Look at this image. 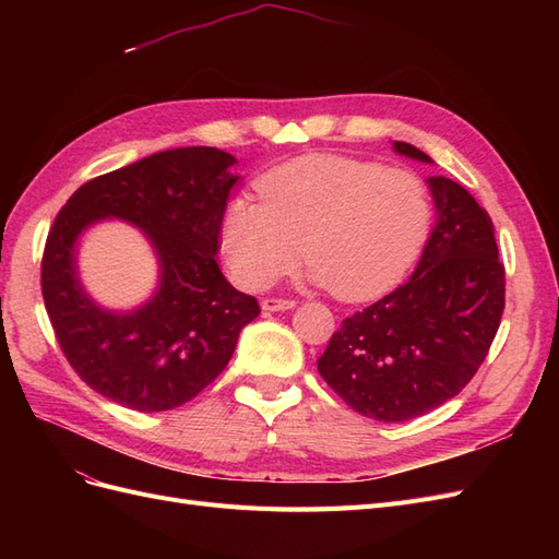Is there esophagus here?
Listing matches in <instances>:
<instances>
[{"mask_svg":"<svg viewBox=\"0 0 559 559\" xmlns=\"http://www.w3.org/2000/svg\"><path fill=\"white\" fill-rule=\"evenodd\" d=\"M261 308H263L265 312L294 310V308H296V300H292V298H265V300H261Z\"/></svg>","mask_w":559,"mask_h":559,"instance_id":"1","label":"esophagus"}]
</instances>
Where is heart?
Returning a JSON list of instances; mask_svg holds the SVG:
<instances>
[{
  "mask_svg": "<svg viewBox=\"0 0 559 559\" xmlns=\"http://www.w3.org/2000/svg\"><path fill=\"white\" fill-rule=\"evenodd\" d=\"M257 189L261 202H228L218 233L233 280L253 292L289 273L302 242L310 284L352 302L376 298L413 267L433 222L425 179L359 158L302 156Z\"/></svg>",
  "mask_w": 559,
  "mask_h": 559,
  "instance_id": "1",
  "label": "heart"
}]
</instances>
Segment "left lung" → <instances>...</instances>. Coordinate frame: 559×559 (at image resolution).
Returning a JSON list of instances; mask_svg holds the SVG:
<instances>
[{
  "mask_svg": "<svg viewBox=\"0 0 559 559\" xmlns=\"http://www.w3.org/2000/svg\"><path fill=\"white\" fill-rule=\"evenodd\" d=\"M394 151L433 163L413 144L394 142ZM427 183L438 218L413 277L347 317L317 361L352 411L380 421L419 417L460 394L485 361L506 302L492 218L462 183Z\"/></svg>",
  "mask_w": 559,
  "mask_h": 559,
  "instance_id": "8db88e82",
  "label": "left lung"
}]
</instances>
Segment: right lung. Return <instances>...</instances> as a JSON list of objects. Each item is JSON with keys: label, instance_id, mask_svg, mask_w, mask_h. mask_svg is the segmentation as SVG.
<instances>
[{"label": "right lung", "instance_id": "1", "mask_svg": "<svg viewBox=\"0 0 559 559\" xmlns=\"http://www.w3.org/2000/svg\"><path fill=\"white\" fill-rule=\"evenodd\" d=\"M235 163L214 146L160 151L86 181L58 212L41 294L67 361L97 394L140 413L179 408L216 380L261 314L216 263ZM103 217L138 225L159 259L157 294L130 313L97 307L78 280L75 242Z\"/></svg>", "mask_w": 559, "mask_h": 559}]
</instances>
